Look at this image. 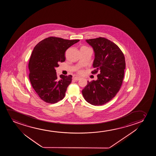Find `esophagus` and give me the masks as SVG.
Segmentation results:
<instances>
[{
	"label": "esophagus",
	"instance_id": "1",
	"mask_svg": "<svg viewBox=\"0 0 156 156\" xmlns=\"http://www.w3.org/2000/svg\"><path fill=\"white\" fill-rule=\"evenodd\" d=\"M73 79L75 80H76V81H78V80H80V78H79V77H74L73 78Z\"/></svg>",
	"mask_w": 156,
	"mask_h": 156
}]
</instances>
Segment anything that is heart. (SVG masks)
Wrapping results in <instances>:
<instances>
[{"label":"heart","mask_w":156,"mask_h":156,"mask_svg":"<svg viewBox=\"0 0 156 156\" xmlns=\"http://www.w3.org/2000/svg\"><path fill=\"white\" fill-rule=\"evenodd\" d=\"M81 48H89L86 47V46H83V47H81ZM78 73H83V71L81 70H78Z\"/></svg>","instance_id":"heart-1"}]
</instances>
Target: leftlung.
<instances>
[{
    "label": "left lung",
    "mask_w": 156,
    "mask_h": 156,
    "mask_svg": "<svg viewBox=\"0 0 156 156\" xmlns=\"http://www.w3.org/2000/svg\"><path fill=\"white\" fill-rule=\"evenodd\" d=\"M94 49L95 58L92 73L96 80L89 82L82 90L83 98L94 105H105L113 98L121 87L126 63L119 47L108 39L99 37L86 40Z\"/></svg>",
    "instance_id": "left-lung-1"
}]
</instances>
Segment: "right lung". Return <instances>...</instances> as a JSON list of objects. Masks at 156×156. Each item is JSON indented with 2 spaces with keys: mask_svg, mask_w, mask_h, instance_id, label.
Segmentation results:
<instances>
[{
  "mask_svg": "<svg viewBox=\"0 0 156 156\" xmlns=\"http://www.w3.org/2000/svg\"><path fill=\"white\" fill-rule=\"evenodd\" d=\"M79 40L50 37L34 47L29 62V79L32 87L45 102L55 103L64 98L72 76H57L56 68L65 61V52Z\"/></svg>",
  "mask_w": 156,
  "mask_h": 156,
  "instance_id": "obj_1",
  "label": "right lung"
}]
</instances>
